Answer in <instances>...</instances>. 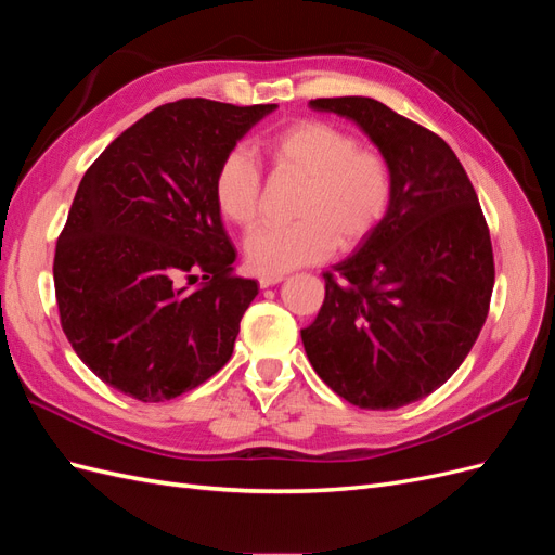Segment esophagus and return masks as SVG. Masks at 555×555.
Listing matches in <instances>:
<instances>
[{"label":"esophagus","mask_w":555,"mask_h":555,"mask_svg":"<svg viewBox=\"0 0 555 555\" xmlns=\"http://www.w3.org/2000/svg\"><path fill=\"white\" fill-rule=\"evenodd\" d=\"M282 280H284V275H261V278H259V287H261V289L275 287V284H280Z\"/></svg>","instance_id":"obj_1"}]
</instances>
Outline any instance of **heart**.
<instances>
[{"mask_svg": "<svg viewBox=\"0 0 555 555\" xmlns=\"http://www.w3.org/2000/svg\"><path fill=\"white\" fill-rule=\"evenodd\" d=\"M273 169L304 180L296 201L298 222L261 227L245 238L247 263L261 275H282L324 261L335 247L351 249L384 222L393 201V173L384 155L359 147L349 131L300 120L263 141ZM261 173L243 147H233L212 178L215 206L238 229L261 215Z\"/></svg>", "mask_w": 555, "mask_h": 555, "instance_id": "heart-1", "label": "heart"}]
</instances>
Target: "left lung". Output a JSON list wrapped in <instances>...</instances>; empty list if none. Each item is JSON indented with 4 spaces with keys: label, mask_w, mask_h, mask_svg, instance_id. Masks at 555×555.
<instances>
[{
    "label": "left lung",
    "mask_w": 555,
    "mask_h": 555,
    "mask_svg": "<svg viewBox=\"0 0 555 555\" xmlns=\"http://www.w3.org/2000/svg\"><path fill=\"white\" fill-rule=\"evenodd\" d=\"M310 108L359 125L393 173L384 222L326 273L306 354L331 389L363 410H396L442 386L473 349L495 280L479 198L453 150L371 96Z\"/></svg>",
    "instance_id": "1"
}]
</instances>
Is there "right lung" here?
Listing matches in <instances>:
<instances>
[{"instance_id":"right-lung-1","label":"right lung","mask_w":555,"mask_h":555,"mask_svg":"<svg viewBox=\"0 0 555 555\" xmlns=\"http://www.w3.org/2000/svg\"><path fill=\"white\" fill-rule=\"evenodd\" d=\"M275 108L210 99L164 104L82 176L55 249V296L74 351L113 389L143 402L171 400L231 359L259 287L231 275L236 247L212 178ZM198 272L205 287L190 291Z\"/></svg>"}]
</instances>
